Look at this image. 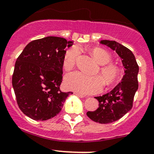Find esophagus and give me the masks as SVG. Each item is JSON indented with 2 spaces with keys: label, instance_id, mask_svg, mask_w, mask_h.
Wrapping results in <instances>:
<instances>
[{
  "label": "esophagus",
  "instance_id": "obj_1",
  "mask_svg": "<svg viewBox=\"0 0 154 154\" xmlns=\"http://www.w3.org/2000/svg\"><path fill=\"white\" fill-rule=\"evenodd\" d=\"M74 94H75V95H77V96L79 97H85L84 95H82V94H80V93H78V92H74Z\"/></svg>",
  "mask_w": 154,
  "mask_h": 154
}]
</instances>
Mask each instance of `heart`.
Returning <instances> with one entry per match:
<instances>
[{"mask_svg": "<svg viewBox=\"0 0 154 154\" xmlns=\"http://www.w3.org/2000/svg\"><path fill=\"white\" fill-rule=\"evenodd\" d=\"M91 54L97 62L101 64L99 69L100 76L87 75L79 71L69 72L64 80V85L67 90L90 95L100 92L103 88V82L106 85H109L116 81L119 75V68L116 64L109 63L112 59L109 53L100 48H94L91 50ZM79 55L80 50L77 46L67 50L63 60L64 69L70 70L73 68Z\"/></svg>", "mask_w": 154, "mask_h": 154, "instance_id": "obj_1", "label": "heart"}]
</instances>
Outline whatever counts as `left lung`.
<instances>
[{"mask_svg":"<svg viewBox=\"0 0 154 154\" xmlns=\"http://www.w3.org/2000/svg\"><path fill=\"white\" fill-rule=\"evenodd\" d=\"M100 43L116 51L122 59L125 68L122 82L107 94L95 97L99 102L98 108L93 112H87V116L93 121L107 124L119 120L131 109L139 85V66L133 53L123 45L114 40H101Z\"/></svg>","mask_w":154,"mask_h":154,"instance_id":"8db88e82","label":"left lung"}]
</instances>
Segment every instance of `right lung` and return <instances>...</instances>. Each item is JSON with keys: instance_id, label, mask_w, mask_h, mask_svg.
I'll return each instance as SVG.
<instances>
[{"instance_id": "1", "label": "right lung", "mask_w": 154, "mask_h": 154, "mask_svg": "<svg viewBox=\"0 0 154 154\" xmlns=\"http://www.w3.org/2000/svg\"><path fill=\"white\" fill-rule=\"evenodd\" d=\"M72 42L47 37L29 42L14 65L12 86L20 109L35 120H47L62 110L72 92L60 90L65 48Z\"/></svg>"}]
</instances>
